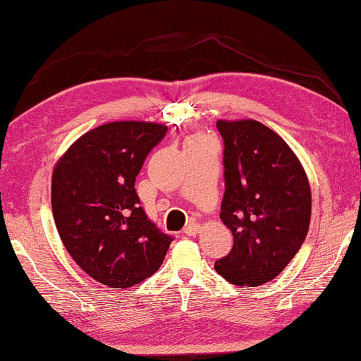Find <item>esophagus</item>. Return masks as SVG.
<instances>
[{"instance_id": "obj_1", "label": "esophagus", "mask_w": 361, "mask_h": 361, "mask_svg": "<svg viewBox=\"0 0 361 361\" xmlns=\"http://www.w3.org/2000/svg\"><path fill=\"white\" fill-rule=\"evenodd\" d=\"M198 231H200V225L195 224V221H190V224H188L186 228L183 229V233H185L186 235H195V234H198Z\"/></svg>"}]
</instances>
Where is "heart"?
<instances>
[{
  "label": "heart",
  "mask_w": 361,
  "mask_h": 361,
  "mask_svg": "<svg viewBox=\"0 0 361 361\" xmlns=\"http://www.w3.org/2000/svg\"><path fill=\"white\" fill-rule=\"evenodd\" d=\"M198 140H202V137H195V140H192V141H198Z\"/></svg>",
  "instance_id": "b5f03b06"
}]
</instances>
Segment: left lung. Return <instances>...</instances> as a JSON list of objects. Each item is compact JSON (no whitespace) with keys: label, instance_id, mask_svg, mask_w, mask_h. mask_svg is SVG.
<instances>
[{"label":"left lung","instance_id":"1","mask_svg":"<svg viewBox=\"0 0 361 361\" xmlns=\"http://www.w3.org/2000/svg\"><path fill=\"white\" fill-rule=\"evenodd\" d=\"M224 137L225 195L220 219L233 233L214 268L239 287L274 279L309 231L312 194L298 157L271 128L252 119L217 121Z\"/></svg>","mask_w":361,"mask_h":361}]
</instances>
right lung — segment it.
<instances>
[{
  "label": "right lung",
  "instance_id": "obj_1",
  "mask_svg": "<svg viewBox=\"0 0 361 361\" xmlns=\"http://www.w3.org/2000/svg\"><path fill=\"white\" fill-rule=\"evenodd\" d=\"M155 122L118 121L82 135L52 172L54 221L83 271L128 288L158 271L172 237L145 216L135 190L149 152L166 136Z\"/></svg>",
  "mask_w": 361,
  "mask_h": 361
}]
</instances>
